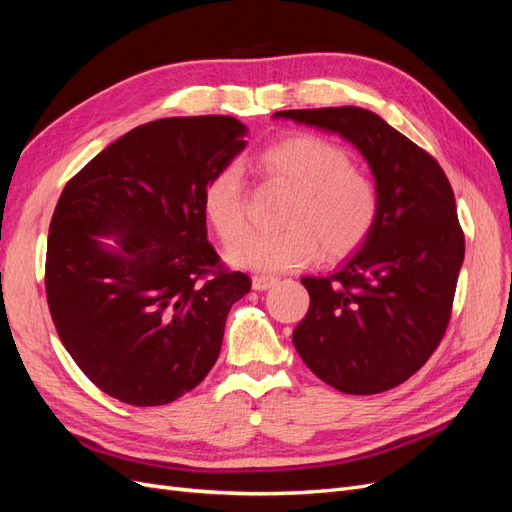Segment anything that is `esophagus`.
<instances>
[{"label": "esophagus", "mask_w": 512, "mask_h": 512, "mask_svg": "<svg viewBox=\"0 0 512 512\" xmlns=\"http://www.w3.org/2000/svg\"><path fill=\"white\" fill-rule=\"evenodd\" d=\"M275 284H277V280H275V277H271V275H254L252 277V288L254 290H269Z\"/></svg>", "instance_id": "1"}]
</instances>
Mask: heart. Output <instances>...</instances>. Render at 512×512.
<instances>
[{"label":"heart","mask_w":512,"mask_h":512,"mask_svg":"<svg viewBox=\"0 0 512 512\" xmlns=\"http://www.w3.org/2000/svg\"><path fill=\"white\" fill-rule=\"evenodd\" d=\"M258 168L284 183L292 196L280 213V230L252 235L228 254L235 267L258 273L301 269L324 258H346L369 239L380 215L378 185L350 153L318 134H292L258 153ZM200 211L226 247L247 232V198L241 168L224 164L207 177Z\"/></svg>","instance_id":"b5f03b06"}]
</instances>
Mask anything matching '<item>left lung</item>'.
Returning a JSON list of instances; mask_svg holds the SVG:
<instances>
[{
	"mask_svg": "<svg viewBox=\"0 0 512 512\" xmlns=\"http://www.w3.org/2000/svg\"><path fill=\"white\" fill-rule=\"evenodd\" d=\"M337 132L369 162L378 224L344 267L303 277L309 309L292 333L305 365L348 395L406 382L446 333L466 239L442 166L376 113L359 106L280 111Z\"/></svg>",
	"mask_w": 512,
	"mask_h": 512,
	"instance_id": "left-lung-1",
	"label": "left lung"
}]
</instances>
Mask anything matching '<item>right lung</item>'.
<instances>
[{
  "label": "right lung",
  "mask_w": 512,
  "mask_h": 512,
  "mask_svg": "<svg viewBox=\"0 0 512 512\" xmlns=\"http://www.w3.org/2000/svg\"><path fill=\"white\" fill-rule=\"evenodd\" d=\"M228 115L166 117L123 134L61 192L44 286L61 344L100 391L164 406L218 361L252 280L207 241L200 192L245 147ZM119 236L118 250L96 236Z\"/></svg>",
  "instance_id": "obj_1"
}]
</instances>
